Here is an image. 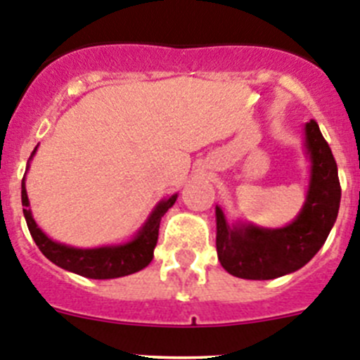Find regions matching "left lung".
<instances>
[{"label":"left lung","mask_w":360,"mask_h":360,"mask_svg":"<svg viewBox=\"0 0 360 360\" xmlns=\"http://www.w3.org/2000/svg\"><path fill=\"white\" fill-rule=\"evenodd\" d=\"M311 180L302 210L283 229L229 225L216 207V248L221 266L246 280H271L303 268L325 245L339 212L341 186L338 164L314 120L305 124Z\"/></svg>","instance_id":"8db88e82"}]
</instances>
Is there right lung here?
<instances>
[{
  "label": "right lung",
  "instance_id": "right-lung-1",
  "mask_svg": "<svg viewBox=\"0 0 360 360\" xmlns=\"http://www.w3.org/2000/svg\"><path fill=\"white\" fill-rule=\"evenodd\" d=\"M37 150V148H35ZM32 153V157L35 155ZM178 194H173L167 200H162L150 214L148 221L143 229L137 232V236L124 245L117 246H101V248H75V246L62 245L57 240L49 239L44 232L37 226L32 210L28 209V194H26L25 178L21 184V202L22 214H25L26 225H28L30 233L34 237L35 245L42 252L46 259L57 264L58 268L68 269L77 275L87 276V278L107 280V278H120V276L131 275V273L141 271L146 268L153 259V250L157 246L158 239V226L164 214L174 205Z\"/></svg>",
  "mask_w": 360,
  "mask_h": 360
}]
</instances>
